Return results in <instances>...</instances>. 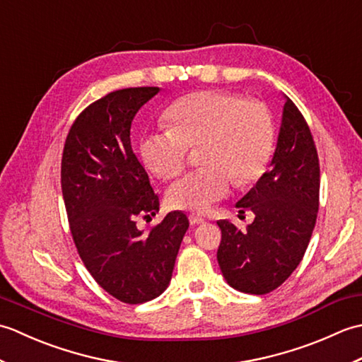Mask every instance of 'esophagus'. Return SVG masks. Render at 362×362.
<instances>
[{"label":"esophagus","mask_w":362,"mask_h":362,"mask_svg":"<svg viewBox=\"0 0 362 362\" xmlns=\"http://www.w3.org/2000/svg\"><path fill=\"white\" fill-rule=\"evenodd\" d=\"M205 219L201 216H196V214H191L189 216V224L191 226H199V224H204Z\"/></svg>","instance_id":"esophagus-1"}]
</instances>
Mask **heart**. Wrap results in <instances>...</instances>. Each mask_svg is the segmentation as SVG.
<instances>
[{
  "mask_svg": "<svg viewBox=\"0 0 362 362\" xmlns=\"http://www.w3.org/2000/svg\"><path fill=\"white\" fill-rule=\"evenodd\" d=\"M168 127L146 132L140 153L163 180L179 175L188 148H199L202 168L183 175L168 189V204L177 210L205 213L227 197L236 175L241 183L264 173L274 146V124L267 107L226 90H204L169 105Z\"/></svg>",
  "mask_w": 362,
  "mask_h": 362,
  "instance_id": "b5f03b06",
  "label": "heart"
}]
</instances>
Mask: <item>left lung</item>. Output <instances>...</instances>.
Segmentation results:
<instances>
[{"instance_id":"8db88e82","label":"left lung","mask_w":362,"mask_h":362,"mask_svg":"<svg viewBox=\"0 0 362 362\" xmlns=\"http://www.w3.org/2000/svg\"><path fill=\"white\" fill-rule=\"evenodd\" d=\"M271 169L236 204L255 219L245 230L218 221L221 272L230 286L263 296L296 271L308 247L319 210L320 168L311 130L288 96Z\"/></svg>"}]
</instances>
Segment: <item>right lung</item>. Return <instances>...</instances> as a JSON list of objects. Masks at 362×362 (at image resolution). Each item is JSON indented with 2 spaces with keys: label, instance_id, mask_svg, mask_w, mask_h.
Returning a JSON list of instances; mask_svg holds the SVG:
<instances>
[{
  "label": "right lung",
  "instance_id": "right-lung-1",
  "mask_svg": "<svg viewBox=\"0 0 362 362\" xmlns=\"http://www.w3.org/2000/svg\"><path fill=\"white\" fill-rule=\"evenodd\" d=\"M158 87L112 91L83 110L68 132L62 194L73 241L96 283L129 305L158 297L171 281L189 227L171 211L143 232L136 219L156 216L160 201L130 143V126Z\"/></svg>",
  "mask_w": 362,
  "mask_h": 362
}]
</instances>
